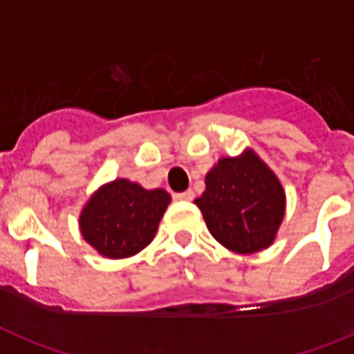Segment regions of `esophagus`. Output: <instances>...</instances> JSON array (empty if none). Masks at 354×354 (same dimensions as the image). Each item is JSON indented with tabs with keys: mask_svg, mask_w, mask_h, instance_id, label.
<instances>
[{
	"mask_svg": "<svg viewBox=\"0 0 354 354\" xmlns=\"http://www.w3.org/2000/svg\"><path fill=\"white\" fill-rule=\"evenodd\" d=\"M176 200L180 201H192L194 200V191H185V192H180V194H176Z\"/></svg>",
	"mask_w": 354,
	"mask_h": 354,
	"instance_id": "obj_1",
	"label": "esophagus"
}]
</instances>
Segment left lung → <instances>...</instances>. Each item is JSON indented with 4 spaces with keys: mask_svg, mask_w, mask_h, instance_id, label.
<instances>
[{
    "mask_svg": "<svg viewBox=\"0 0 354 354\" xmlns=\"http://www.w3.org/2000/svg\"><path fill=\"white\" fill-rule=\"evenodd\" d=\"M194 201L216 241L237 254L264 250L275 239L286 209L283 185L254 153L221 158Z\"/></svg>",
    "mask_w": 354,
    "mask_h": 354,
    "instance_id": "left-lung-1",
    "label": "left lung"
}]
</instances>
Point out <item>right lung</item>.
<instances>
[{"mask_svg": "<svg viewBox=\"0 0 354 354\" xmlns=\"http://www.w3.org/2000/svg\"><path fill=\"white\" fill-rule=\"evenodd\" d=\"M171 196L163 189L147 191L129 180L106 183L81 212V232L109 259L135 255L153 241Z\"/></svg>", "mask_w": 354, "mask_h": 354, "instance_id": "1", "label": "right lung"}]
</instances>
